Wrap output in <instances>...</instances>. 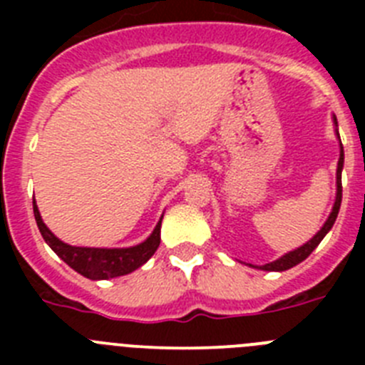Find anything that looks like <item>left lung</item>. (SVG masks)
<instances>
[{"mask_svg":"<svg viewBox=\"0 0 365 365\" xmlns=\"http://www.w3.org/2000/svg\"><path fill=\"white\" fill-rule=\"evenodd\" d=\"M334 120H336V118H334ZM340 146H341V143H340ZM341 168H344V148L340 150V160H338V170H336V201H334L333 212H331L329 219L325 221L324 227H322V230L318 232V234H316L311 241H307V243L303 245V247H299L298 250H292V252L285 254V256L279 257V259L272 261V263H267V265L257 267V269L278 270V272H282V270L292 269V267H296L298 263H302L303 259H307V257L311 256L312 250H314V248L320 245V241L324 240L325 234H327V232L333 228L334 221H336L338 210H340V205H341Z\"/></svg>","mask_w":365,"mask_h":365,"instance_id":"8db88e82","label":"left lung"}]
</instances>
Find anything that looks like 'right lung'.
<instances>
[{
  "label": "right lung",
  "mask_w": 365,
  "mask_h": 365,
  "mask_svg": "<svg viewBox=\"0 0 365 365\" xmlns=\"http://www.w3.org/2000/svg\"><path fill=\"white\" fill-rule=\"evenodd\" d=\"M32 208H34V219L43 235L45 243L53 248L58 256L66 261L71 269H74L78 274L86 276L89 279H109L124 276L138 267H143L148 259L155 254V250L160 245V219L155 227L153 234L148 237L144 243L137 245L131 248H87V247H71L63 243L45 227L41 221V215L38 212L36 201L32 199Z\"/></svg>",
  "instance_id": "1"
}]
</instances>
